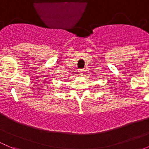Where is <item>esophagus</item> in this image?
I'll return each mask as SVG.
<instances>
[{"mask_svg": "<svg viewBox=\"0 0 149 149\" xmlns=\"http://www.w3.org/2000/svg\"><path fill=\"white\" fill-rule=\"evenodd\" d=\"M83 72H84V70H83V69H81V70H80V74L81 75V76H82V74H83Z\"/></svg>", "mask_w": 149, "mask_h": 149, "instance_id": "34e87169", "label": "esophagus"}]
</instances>
